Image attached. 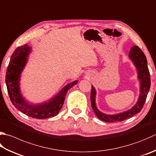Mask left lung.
<instances>
[{"mask_svg":"<svg viewBox=\"0 0 156 156\" xmlns=\"http://www.w3.org/2000/svg\"><path fill=\"white\" fill-rule=\"evenodd\" d=\"M129 57L133 62L137 69L138 78H139L140 83V94L139 98L138 99L136 104L130 110L116 115H107L101 113L97 108L96 105V90L92 86L90 95L91 105H92V107L96 115L102 121L106 122H117L124 121V120L130 118V117L134 116V115L139 113L143 108L144 104H145L151 86L150 73H149V70L147 67V62L146 56L139 47L134 45L130 49V51L129 52Z\"/></svg>","mask_w":156,"mask_h":156,"instance_id":"obj_1","label":"left lung"}]
</instances>
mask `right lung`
<instances>
[{"instance_id": "add662e5", "label": "right lung", "mask_w": 156, "mask_h": 156, "mask_svg": "<svg viewBox=\"0 0 156 156\" xmlns=\"http://www.w3.org/2000/svg\"><path fill=\"white\" fill-rule=\"evenodd\" d=\"M30 51L31 48L26 44L16 49L11 55L5 76L9 96L15 107L26 115L41 119L54 117L57 115L62 107L68 90L77 84L78 81L66 85L48 102L40 105L29 104L20 93L19 81Z\"/></svg>"}]
</instances>
